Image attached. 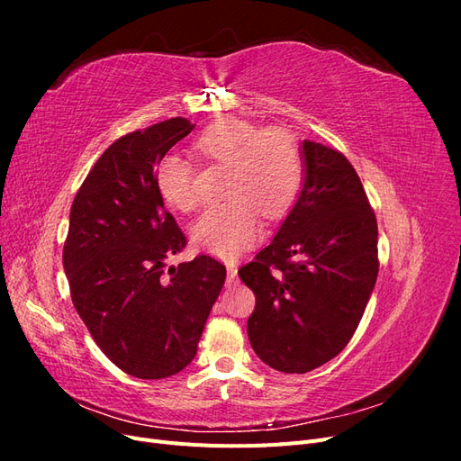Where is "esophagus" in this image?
Instances as JSON below:
<instances>
[{"label": "esophagus", "mask_w": 461, "mask_h": 461, "mask_svg": "<svg viewBox=\"0 0 461 461\" xmlns=\"http://www.w3.org/2000/svg\"><path fill=\"white\" fill-rule=\"evenodd\" d=\"M236 273H239V269H236V265L232 261H227V278H229V283L236 281Z\"/></svg>", "instance_id": "1"}]
</instances>
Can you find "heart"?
<instances>
[{
  "label": "heart",
  "instance_id": "heart-1",
  "mask_svg": "<svg viewBox=\"0 0 461 461\" xmlns=\"http://www.w3.org/2000/svg\"><path fill=\"white\" fill-rule=\"evenodd\" d=\"M203 158L230 165L225 203L209 207L192 229L194 242L219 258H236L261 234V215L281 219L302 188L303 159L294 134L225 119L196 142ZM167 203L192 212L200 205L196 167L183 153H167L156 171Z\"/></svg>",
  "mask_w": 461,
  "mask_h": 461
}]
</instances>
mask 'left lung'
<instances>
[{
  "mask_svg": "<svg viewBox=\"0 0 461 461\" xmlns=\"http://www.w3.org/2000/svg\"><path fill=\"white\" fill-rule=\"evenodd\" d=\"M300 196L252 263L240 267L256 294L248 339L283 373H308L350 342L375 288L376 219L340 151L303 140Z\"/></svg>",
  "mask_w": 461,
  "mask_h": 461,
  "instance_id": "1",
  "label": "left lung"
}]
</instances>
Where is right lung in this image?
<instances>
[{
	"instance_id": "add662e5",
	"label": "right lung",
	"mask_w": 461,
	"mask_h": 461,
	"mask_svg": "<svg viewBox=\"0 0 461 461\" xmlns=\"http://www.w3.org/2000/svg\"><path fill=\"white\" fill-rule=\"evenodd\" d=\"M192 129L175 117L121 136L68 217L63 267L75 308L102 352L136 379H165L190 364L225 285V265L209 256L165 271L186 236L165 212L156 167Z\"/></svg>"
}]
</instances>
